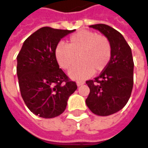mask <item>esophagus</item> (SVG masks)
Segmentation results:
<instances>
[{
    "label": "esophagus",
    "mask_w": 148,
    "mask_h": 148,
    "mask_svg": "<svg viewBox=\"0 0 148 148\" xmlns=\"http://www.w3.org/2000/svg\"><path fill=\"white\" fill-rule=\"evenodd\" d=\"M84 83H85V82H82V81H77V86H82Z\"/></svg>",
    "instance_id": "34e87169"
}]
</instances>
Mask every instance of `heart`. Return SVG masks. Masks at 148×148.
I'll return each mask as SVG.
<instances>
[{
    "instance_id": "b5f03b06",
    "label": "heart",
    "mask_w": 148,
    "mask_h": 148,
    "mask_svg": "<svg viewBox=\"0 0 148 148\" xmlns=\"http://www.w3.org/2000/svg\"><path fill=\"white\" fill-rule=\"evenodd\" d=\"M78 56L81 62L71 71L70 77L82 80L107 67L112 56L110 41L97 32L82 30L71 35L67 45L60 42L56 47V62L64 70L70 71L76 66Z\"/></svg>"
}]
</instances>
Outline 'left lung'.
Listing matches in <instances>:
<instances>
[{
  "label": "left lung",
  "instance_id": "1",
  "mask_svg": "<svg viewBox=\"0 0 148 148\" xmlns=\"http://www.w3.org/2000/svg\"><path fill=\"white\" fill-rule=\"evenodd\" d=\"M90 27L103 34L112 47L107 67L94 80L86 82L90 88L86 106L94 114L105 116L117 112L127 103L133 86L134 63L131 47L120 32L105 24Z\"/></svg>",
  "mask_w": 148,
  "mask_h": 148
}]
</instances>
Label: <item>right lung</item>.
<instances>
[{
	"mask_svg": "<svg viewBox=\"0 0 148 148\" xmlns=\"http://www.w3.org/2000/svg\"><path fill=\"white\" fill-rule=\"evenodd\" d=\"M75 30L45 26L24 41L17 56L16 73L21 97L29 110L43 118L65 111L67 100L77 89L56 62L55 48L61 39Z\"/></svg>",
	"mask_w": 148,
	"mask_h": 148,
	"instance_id": "add662e5",
	"label": "right lung"
}]
</instances>
